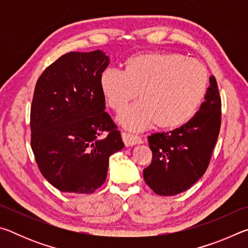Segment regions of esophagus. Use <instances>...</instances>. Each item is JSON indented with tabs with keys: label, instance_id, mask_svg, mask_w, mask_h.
I'll return each instance as SVG.
<instances>
[{
	"label": "esophagus",
	"instance_id": "esophagus-1",
	"mask_svg": "<svg viewBox=\"0 0 248 248\" xmlns=\"http://www.w3.org/2000/svg\"><path fill=\"white\" fill-rule=\"evenodd\" d=\"M121 137H123V141H124V143L125 144V146L141 144L142 142H143L140 137L134 136V134H131V133L123 132V133H121Z\"/></svg>",
	"mask_w": 248,
	"mask_h": 248
}]
</instances>
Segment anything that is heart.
<instances>
[{
	"label": "heart",
	"instance_id": "obj_1",
	"mask_svg": "<svg viewBox=\"0 0 248 248\" xmlns=\"http://www.w3.org/2000/svg\"><path fill=\"white\" fill-rule=\"evenodd\" d=\"M99 83L108 105L116 111L123 110L139 93L141 102L118 116L124 128L142 130L155 124L159 129H175L196 114L207 91L208 71L196 59L151 52L125 60L124 72L105 70Z\"/></svg>",
	"mask_w": 248,
	"mask_h": 248
}]
</instances>
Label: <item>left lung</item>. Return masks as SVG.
<instances>
[{"instance_id": "8db88e82", "label": "left lung", "mask_w": 248, "mask_h": 248, "mask_svg": "<svg viewBox=\"0 0 248 248\" xmlns=\"http://www.w3.org/2000/svg\"><path fill=\"white\" fill-rule=\"evenodd\" d=\"M198 112L178 129L149 136L152 163L144 169L143 177L156 195L175 196L202 177L210 163L221 125V97L216 78Z\"/></svg>"}]
</instances>
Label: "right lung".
Segmentation results:
<instances>
[{
    "instance_id": "right-lung-1",
    "label": "right lung",
    "mask_w": 248,
    "mask_h": 248,
    "mask_svg": "<svg viewBox=\"0 0 248 248\" xmlns=\"http://www.w3.org/2000/svg\"><path fill=\"white\" fill-rule=\"evenodd\" d=\"M102 50L65 53L37 81L31 109V149L44 177L57 189L92 194L105 183L109 157L124 148L105 111ZM106 131L108 134L101 138Z\"/></svg>"
}]
</instances>
